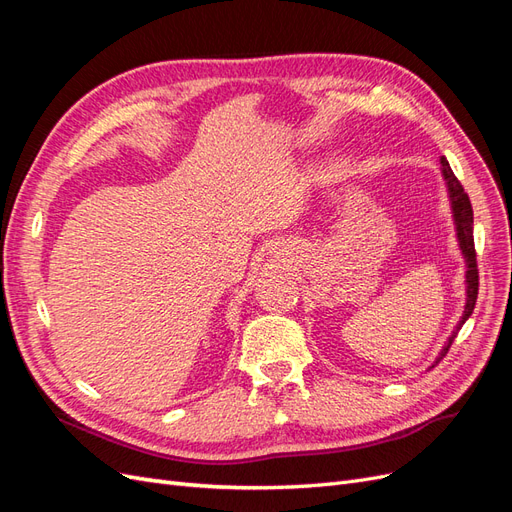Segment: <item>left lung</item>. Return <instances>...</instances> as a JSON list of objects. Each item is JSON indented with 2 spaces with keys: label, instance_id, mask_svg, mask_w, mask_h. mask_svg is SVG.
I'll return each instance as SVG.
<instances>
[{
  "label": "left lung",
  "instance_id": "8db88e82",
  "mask_svg": "<svg viewBox=\"0 0 512 512\" xmlns=\"http://www.w3.org/2000/svg\"><path fill=\"white\" fill-rule=\"evenodd\" d=\"M440 164H442V173H444V179L448 183V192H451V200H453V213H455V224H457V237H459V245H461V252L463 256H466V262H468V271H466V277H468V301H466V312H463L459 324H457V331L463 327V322H466L472 312H474V305H476V297H478V265H476V250H474V211H472V203H470V196L466 194V190H463L461 181L455 177L451 164L446 162V158H440ZM457 333H453L451 337H448V344L444 346V350L440 352L436 365L444 359L448 348H451V344L455 342ZM431 365V367H436Z\"/></svg>",
  "mask_w": 512,
  "mask_h": 512
}]
</instances>
